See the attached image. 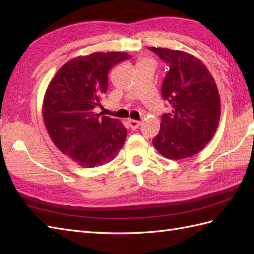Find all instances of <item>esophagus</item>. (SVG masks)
Wrapping results in <instances>:
<instances>
[{
	"label": "esophagus",
	"instance_id": "1",
	"mask_svg": "<svg viewBox=\"0 0 254 254\" xmlns=\"http://www.w3.org/2000/svg\"><path fill=\"white\" fill-rule=\"evenodd\" d=\"M127 123H128V127H130L132 130H135V128H137L139 127V124H141V122H139V121L132 120V119H128Z\"/></svg>",
	"mask_w": 254,
	"mask_h": 254
}]
</instances>
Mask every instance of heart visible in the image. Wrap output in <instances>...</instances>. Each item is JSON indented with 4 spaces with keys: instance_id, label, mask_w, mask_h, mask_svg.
Listing matches in <instances>:
<instances>
[{
    "instance_id": "heart-1",
    "label": "heart",
    "mask_w": 254,
    "mask_h": 254,
    "mask_svg": "<svg viewBox=\"0 0 254 254\" xmlns=\"http://www.w3.org/2000/svg\"><path fill=\"white\" fill-rule=\"evenodd\" d=\"M145 61H150V60H149V59H144V60H142L141 62H145Z\"/></svg>"
}]
</instances>
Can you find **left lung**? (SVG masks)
Segmentation results:
<instances>
[{
  "label": "left lung",
  "instance_id": "obj_1",
  "mask_svg": "<svg viewBox=\"0 0 254 254\" xmlns=\"http://www.w3.org/2000/svg\"><path fill=\"white\" fill-rule=\"evenodd\" d=\"M169 71L161 95L171 105L161 118L154 147L166 158L180 160L202 150L217 130L220 98L216 83L204 63L190 53L149 47Z\"/></svg>",
  "mask_w": 254,
  "mask_h": 254
}]
</instances>
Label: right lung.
Wrapping results in <instances>:
<instances>
[{
	"mask_svg": "<svg viewBox=\"0 0 254 254\" xmlns=\"http://www.w3.org/2000/svg\"><path fill=\"white\" fill-rule=\"evenodd\" d=\"M130 58L124 52L79 56L63 64L48 85L42 104L47 131L56 146L84 168L108 164L126 143L122 122L94 109L108 89V72Z\"/></svg>",
	"mask_w": 254,
	"mask_h": 254,
	"instance_id": "obj_1",
	"label": "right lung"
}]
</instances>
